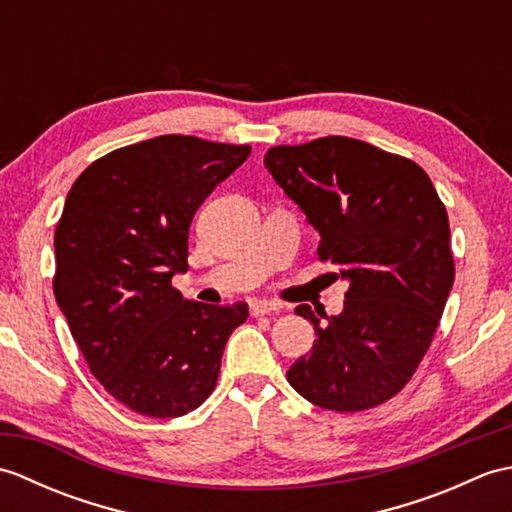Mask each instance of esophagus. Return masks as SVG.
<instances>
[{"mask_svg": "<svg viewBox=\"0 0 512 512\" xmlns=\"http://www.w3.org/2000/svg\"><path fill=\"white\" fill-rule=\"evenodd\" d=\"M281 306L275 301H268V299H253L250 301V314L253 317H264V314H270V312H277Z\"/></svg>", "mask_w": 512, "mask_h": 512, "instance_id": "1", "label": "esophagus"}]
</instances>
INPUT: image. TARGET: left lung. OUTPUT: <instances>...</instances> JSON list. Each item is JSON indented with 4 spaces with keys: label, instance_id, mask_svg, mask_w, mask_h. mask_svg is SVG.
I'll return each instance as SVG.
<instances>
[{
    "label": "left lung",
    "instance_id": "1",
    "mask_svg": "<svg viewBox=\"0 0 512 512\" xmlns=\"http://www.w3.org/2000/svg\"><path fill=\"white\" fill-rule=\"evenodd\" d=\"M264 165L319 231L321 262L350 281L336 317L295 308L319 339L288 383L330 411L383 405L427 354L453 288L447 209L416 162L356 138L279 145Z\"/></svg>",
    "mask_w": 512,
    "mask_h": 512
}]
</instances>
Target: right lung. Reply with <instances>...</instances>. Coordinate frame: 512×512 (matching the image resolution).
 <instances>
[{
	"mask_svg": "<svg viewBox=\"0 0 512 512\" xmlns=\"http://www.w3.org/2000/svg\"><path fill=\"white\" fill-rule=\"evenodd\" d=\"M248 145L158 136L85 169L54 231L52 288L94 378L136 413L178 418L211 396L244 301L204 306L187 273L195 211L248 158Z\"/></svg>",
	"mask_w": 512,
	"mask_h": 512,
	"instance_id": "1",
	"label": "right lung"
}]
</instances>
